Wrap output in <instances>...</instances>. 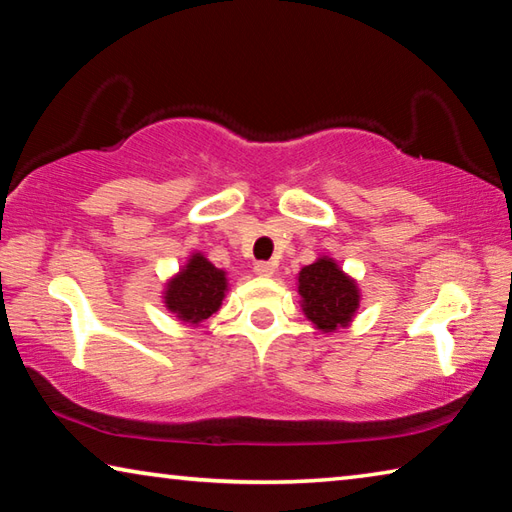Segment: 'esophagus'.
Segmentation results:
<instances>
[{
    "instance_id": "1",
    "label": "esophagus",
    "mask_w": 512,
    "mask_h": 512,
    "mask_svg": "<svg viewBox=\"0 0 512 512\" xmlns=\"http://www.w3.org/2000/svg\"><path fill=\"white\" fill-rule=\"evenodd\" d=\"M255 273L262 275V277H273L275 264H271V262H257L255 264Z\"/></svg>"
}]
</instances>
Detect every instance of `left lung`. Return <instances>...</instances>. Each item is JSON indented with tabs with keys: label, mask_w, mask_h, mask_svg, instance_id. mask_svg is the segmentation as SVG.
Segmentation results:
<instances>
[{
	"label": "left lung",
	"mask_w": 512,
	"mask_h": 512,
	"mask_svg": "<svg viewBox=\"0 0 512 512\" xmlns=\"http://www.w3.org/2000/svg\"><path fill=\"white\" fill-rule=\"evenodd\" d=\"M298 293L307 320L323 334L348 327L361 302L357 280L329 255H320L314 264L300 268Z\"/></svg>",
	"instance_id": "1"
}]
</instances>
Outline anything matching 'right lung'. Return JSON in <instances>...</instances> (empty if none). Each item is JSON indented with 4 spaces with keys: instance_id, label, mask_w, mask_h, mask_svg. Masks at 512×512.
Segmentation results:
<instances>
[{
    "instance_id": "obj_1",
    "label": "right lung",
    "mask_w": 512,
    "mask_h": 512,
    "mask_svg": "<svg viewBox=\"0 0 512 512\" xmlns=\"http://www.w3.org/2000/svg\"><path fill=\"white\" fill-rule=\"evenodd\" d=\"M228 293V277L203 253H192L187 264L164 284L162 302L185 325H201L221 309Z\"/></svg>"
}]
</instances>
